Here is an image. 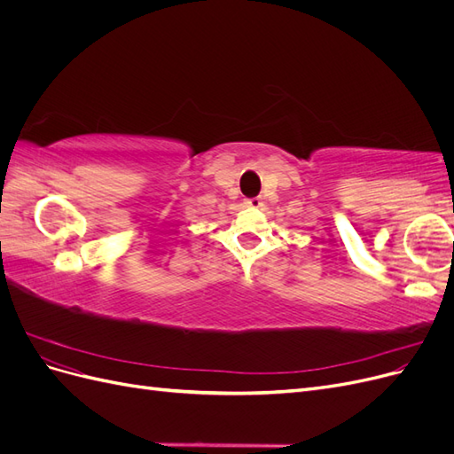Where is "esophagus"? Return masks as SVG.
Returning <instances> with one entry per match:
<instances>
[{"mask_svg": "<svg viewBox=\"0 0 454 454\" xmlns=\"http://www.w3.org/2000/svg\"><path fill=\"white\" fill-rule=\"evenodd\" d=\"M244 204L248 206V208H261V206H263V200H261L259 197H254V199H246Z\"/></svg>", "mask_w": 454, "mask_h": 454, "instance_id": "1", "label": "esophagus"}]
</instances>
